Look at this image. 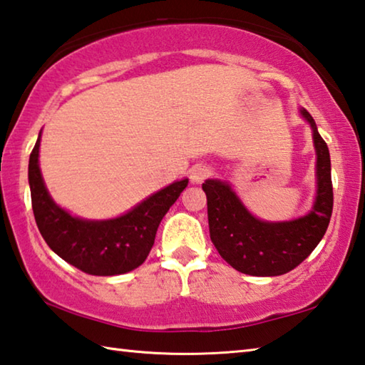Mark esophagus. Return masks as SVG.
Returning a JSON list of instances; mask_svg holds the SVG:
<instances>
[{"mask_svg": "<svg viewBox=\"0 0 365 365\" xmlns=\"http://www.w3.org/2000/svg\"><path fill=\"white\" fill-rule=\"evenodd\" d=\"M210 175H212V171H210V168H208V166H205V165H195L189 171L190 181H192L194 184L203 182Z\"/></svg>", "mask_w": 365, "mask_h": 365, "instance_id": "34e87169", "label": "esophagus"}]
</instances>
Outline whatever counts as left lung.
Instances as JSON below:
<instances>
[{
    "label": "left lung",
    "instance_id": "8db88e82",
    "mask_svg": "<svg viewBox=\"0 0 365 365\" xmlns=\"http://www.w3.org/2000/svg\"><path fill=\"white\" fill-rule=\"evenodd\" d=\"M299 112L312 130L317 158V190L308 215L292 221H263L248 212L226 181L207 179L202 184L213 245L226 263L248 276L272 277L295 269L309 257L329 227L334 208L329 147L309 112L304 108Z\"/></svg>",
    "mask_w": 365,
    "mask_h": 365
}]
</instances>
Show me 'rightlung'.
Segmentation results:
<instances>
[{
  "label": "right lung",
  "instance_id": "obj_1",
  "mask_svg": "<svg viewBox=\"0 0 365 365\" xmlns=\"http://www.w3.org/2000/svg\"><path fill=\"white\" fill-rule=\"evenodd\" d=\"M36 139L29 160V184L36 226L51 250L91 276H118L145 261L160 221L178 200L189 179L171 182L125 215L112 220H83L61 208L44 186Z\"/></svg>",
  "mask_w": 365,
  "mask_h": 365
}]
</instances>
